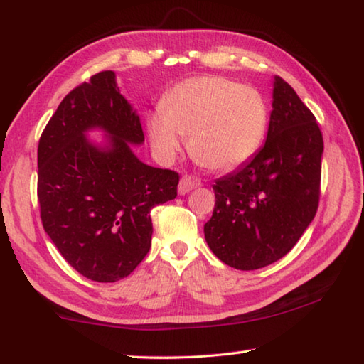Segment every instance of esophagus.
<instances>
[{
    "label": "esophagus",
    "instance_id": "esophagus-1",
    "mask_svg": "<svg viewBox=\"0 0 364 364\" xmlns=\"http://www.w3.org/2000/svg\"><path fill=\"white\" fill-rule=\"evenodd\" d=\"M200 184H202V183H200L199 178L184 175V176L181 178V180H180V184H178V193H180L181 196H183V194H188L189 191L199 188Z\"/></svg>",
    "mask_w": 364,
    "mask_h": 364
}]
</instances>
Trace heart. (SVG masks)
<instances>
[{"instance_id":"1","label":"heart","mask_w":364,"mask_h":364,"mask_svg":"<svg viewBox=\"0 0 364 364\" xmlns=\"http://www.w3.org/2000/svg\"><path fill=\"white\" fill-rule=\"evenodd\" d=\"M268 110L260 93L221 77L191 78L165 95L162 112L147 120L149 138L160 156L189 152L212 170H232L254 156L267 132Z\"/></svg>"}]
</instances>
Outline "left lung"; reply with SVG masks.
Here are the masks:
<instances>
[{"mask_svg":"<svg viewBox=\"0 0 364 364\" xmlns=\"http://www.w3.org/2000/svg\"><path fill=\"white\" fill-rule=\"evenodd\" d=\"M323 149L315 115L291 85L276 77L264 146L213 184L217 202L204 232L221 262L258 269L297 244L318 210Z\"/></svg>","mask_w":364,"mask_h":364,"instance_id":"left-lung-1","label":"left lung"}]
</instances>
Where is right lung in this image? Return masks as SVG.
Segmentation results:
<instances>
[{
    "instance_id": "1",
    "label": "right lung",
    "mask_w": 364,
    "mask_h": 364,
    "mask_svg": "<svg viewBox=\"0 0 364 364\" xmlns=\"http://www.w3.org/2000/svg\"><path fill=\"white\" fill-rule=\"evenodd\" d=\"M109 133L101 150L84 136ZM144 133L139 117L104 70L73 88L49 119L38 143L40 217L67 263L85 278H127L151 249V210L176 197L180 175L154 168L132 152Z\"/></svg>"
}]
</instances>
